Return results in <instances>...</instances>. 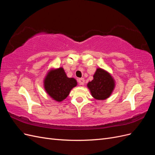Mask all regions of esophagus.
<instances>
[{
  "label": "esophagus",
  "mask_w": 155,
  "mask_h": 155,
  "mask_svg": "<svg viewBox=\"0 0 155 155\" xmlns=\"http://www.w3.org/2000/svg\"><path fill=\"white\" fill-rule=\"evenodd\" d=\"M78 83L80 85H83L84 83H85V79L83 78H79L78 79Z\"/></svg>",
  "instance_id": "esophagus-1"
}]
</instances>
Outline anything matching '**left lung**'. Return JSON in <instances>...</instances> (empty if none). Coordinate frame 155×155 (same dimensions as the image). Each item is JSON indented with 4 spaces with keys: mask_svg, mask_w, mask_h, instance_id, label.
I'll return each instance as SVG.
<instances>
[{
    "mask_svg": "<svg viewBox=\"0 0 155 155\" xmlns=\"http://www.w3.org/2000/svg\"><path fill=\"white\" fill-rule=\"evenodd\" d=\"M93 78V80L87 84L92 96L97 100L109 97L115 87V82L111 75L106 70L98 68Z\"/></svg>",
    "mask_w": 155,
    "mask_h": 155,
    "instance_id": "8db88e82",
    "label": "left lung"
}]
</instances>
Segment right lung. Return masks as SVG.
I'll use <instances>...</instances> for the list:
<instances>
[{
    "label": "right lung",
    "mask_w": 155,
    "mask_h": 155,
    "mask_svg": "<svg viewBox=\"0 0 155 155\" xmlns=\"http://www.w3.org/2000/svg\"><path fill=\"white\" fill-rule=\"evenodd\" d=\"M77 84L74 78L67 77L62 67L50 70L44 79V88L46 93L58 102L67 98L70 91Z\"/></svg>",
    "instance_id": "add662e5"
}]
</instances>
